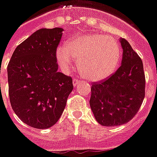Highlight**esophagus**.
<instances>
[{
  "mask_svg": "<svg viewBox=\"0 0 157 157\" xmlns=\"http://www.w3.org/2000/svg\"><path fill=\"white\" fill-rule=\"evenodd\" d=\"M80 82H81V81H79L78 79H76V78L73 79V81H72V84H73V85H74V86H77Z\"/></svg>",
  "mask_w": 157,
  "mask_h": 157,
  "instance_id": "34e87169",
  "label": "esophagus"
}]
</instances>
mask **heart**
I'll return each mask as SVG.
<instances>
[{
  "label": "heart",
  "instance_id": "obj_1",
  "mask_svg": "<svg viewBox=\"0 0 157 157\" xmlns=\"http://www.w3.org/2000/svg\"><path fill=\"white\" fill-rule=\"evenodd\" d=\"M56 56L63 71L69 70L75 59H78V68L83 76L98 81L107 78L115 71L120 60L121 49L111 37L82 34L59 46Z\"/></svg>",
  "mask_w": 157,
  "mask_h": 157
}]
</instances>
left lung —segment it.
<instances>
[{
  "mask_svg": "<svg viewBox=\"0 0 157 157\" xmlns=\"http://www.w3.org/2000/svg\"><path fill=\"white\" fill-rule=\"evenodd\" d=\"M119 42L123 48L121 66L107 80L91 87L90 107L97 122L104 127L132 120L145 96L142 59L126 39L120 38Z\"/></svg>",
  "mask_w": 157,
  "mask_h": 157,
  "instance_id": "8db88e82",
  "label": "left lung"
}]
</instances>
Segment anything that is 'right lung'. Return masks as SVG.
Wrapping results in <instances>:
<instances>
[{
  "instance_id": "right-lung-1",
  "label": "right lung",
  "mask_w": 157,
  "mask_h": 157,
  "mask_svg": "<svg viewBox=\"0 0 157 157\" xmlns=\"http://www.w3.org/2000/svg\"><path fill=\"white\" fill-rule=\"evenodd\" d=\"M63 30H36L17 47L7 67L11 106L24 123L37 129L57 123L73 90L72 79L58 72L56 63Z\"/></svg>"
}]
</instances>
